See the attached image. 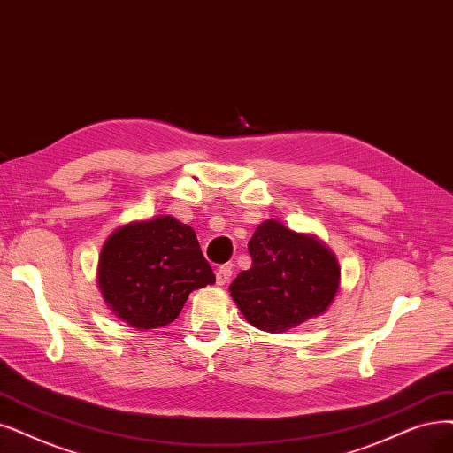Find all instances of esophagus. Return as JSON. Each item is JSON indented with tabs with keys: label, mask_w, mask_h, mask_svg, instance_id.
<instances>
[{
	"label": "esophagus",
	"mask_w": 453,
	"mask_h": 453,
	"mask_svg": "<svg viewBox=\"0 0 453 453\" xmlns=\"http://www.w3.org/2000/svg\"><path fill=\"white\" fill-rule=\"evenodd\" d=\"M231 274H233V271H231L229 265L218 266V269H216V283H218V286H226V283L231 280Z\"/></svg>",
	"instance_id": "1"
}]
</instances>
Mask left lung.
Listing matches in <instances>:
<instances>
[{
	"label": "left lung",
	"mask_w": 453,
	"mask_h": 453,
	"mask_svg": "<svg viewBox=\"0 0 453 453\" xmlns=\"http://www.w3.org/2000/svg\"><path fill=\"white\" fill-rule=\"evenodd\" d=\"M252 269L229 286L250 325L286 332L321 315L340 289V265L328 246L278 220H265L248 242Z\"/></svg>",
	"instance_id": "1"
}]
</instances>
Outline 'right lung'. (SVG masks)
Returning a JSON list of instances; mask_svg holds the SVG:
<instances>
[{
  "label": "right lung",
  "instance_id": "obj_1",
  "mask_svg": "<svg viewBox=\"0 0 453 453\" xmlns=\"http://www.w3.org/2000/svg\"><path fill=\"white\" fill-rule=\"evenodd\" d=\"M96 278L108 308L138 330L170 325L194 289L216 281L196 231L173 216L115 229L100 252Z\"/></svg>",
  "mask_w": 453,
  "mask_h": 453
}]
</instances>
